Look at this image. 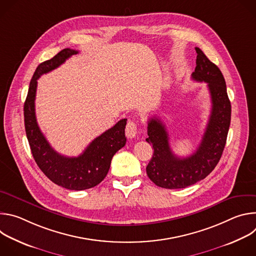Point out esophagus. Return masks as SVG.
Here are the masks:
<instances>
[{
    "label": "esophagus",
    "mask_w": 256,
    "mask_h": 256,
    "mask_svg": "<svg viewBox=\"0 0 256 256\" xmlns=\"http://www.w3.org/2000/svg\"><path fill=\"white\" fill-rule=\"evenodd\" d=\"M138 134V126L134 122L130 120L126 126V136L130 138H132Z\"/></svg>",
    "instance_id": "1"
}]
</instances>
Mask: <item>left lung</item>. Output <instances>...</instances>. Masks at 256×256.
Listing matches in <instances>:
<instances>
[{
  "instance_id": "obj_1",
  "label": "left lung",
  "mask_w": 256,
  "mask_h": 256,
  "mask_svg": "<svg viewBox=\"0 0 256 256\" xmlns=\"http://www.w3.org/2000/svg\"><path fill=\"white\" fill-rule=\"evenodd\" d=\"M192 80L208 83L212 99L210 120L196 151L179 158L171 151L169 136L163 122L155 118L148 122L149 144H153V157L147 168L148 177L157 186L184 188L206 178L216 166L223 154L231 122V103L222 72L198 48Z\"/></svg>"
}]
</instances>
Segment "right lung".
I'll list each match as a JSON object with an SVG mask.
<instances>
[{"instance_id":"right-lung-1","label":"right lung","mask_w":256,"mask_h":256,"mask_svg":"<svg viewBox=\"0 0 256 256\" xmlns=\"http://www.w3.org/2000/svg\"><path fill=\"white\" fill-rule=\"evenodd\" d=\"M77 54L78 50L64 48L36 68L24 103L25 130L36 164L54 184L70 190H84L99 184L110 168L114 155L124 147L126 142V118L94 138L78 157H66L58 154L42 132L35 116L38 79Z\"/></svg>"}]
</instances>
